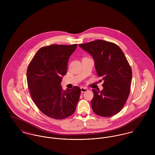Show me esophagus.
<instances>
[{
	"label": "esophagus",
	"instance_id": "esophagus-1",
	"mask_svg": "<svg viewBox=\"0 0 155 155\" xmlns=\"http://www.w3.org/2000/svg\"><path fill=\"white\" fill-rule=\"evenodd\" d=\"M81 92H87V91L88 90V89L87 88H86V87H83L81 88Z\"/></svg>",
	"mask_w": 155,
	"mask_h": 155
}]
</instances>
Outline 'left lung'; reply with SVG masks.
<instances>
[{
	"instance_id": "left-lung-1",
	"label": "left lung",
	"mask_w": 155,
	"mask_h": 155,
	"mask_svg": "<svg viewBox=\"0 0 155 155\" xmlns=\"http://www.w3.org/2000/svg\"><path fill=\"white\" fill-rule=\"evenodd\" d=\"M79 45L92 56L97 75L104 80L102 91L92 89V110L103 117L116 114L124 106L131 89L132 70L125 54L117 45L103 40Z\"/></svg>"
}]
</instances>
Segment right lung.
I'll list each match as a JSON object with an SVG mask.
<instances>
[{"label": "right lung", "mask_w": 155, "mask_h": 155, "mask_svg": "<svg viewBox=\"0 0 155 155\" xmlns=\"http://www.w3.org/2000/svg\"><path fill=\"white\" fill-rule=\"evenodd\" d=\"M77 46L55 44L42 47L28 66L30 94L38 108L51 118L65 119L76 110L81 88L74 86L64 91L61 83L62 76L66 74L69 57Z\"/></svg>", "instance_id": "add662e5"}]
</instances>
